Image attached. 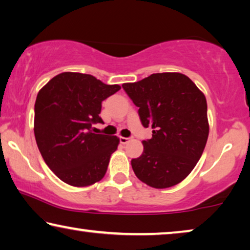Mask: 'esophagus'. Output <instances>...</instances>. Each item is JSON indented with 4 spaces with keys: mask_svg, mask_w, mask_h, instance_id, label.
Here are the masks:
<instances>
[{
    "mask_svg": "<svg viewBox=\"0 0 250 250\" xmlns=\"http://www.w3.org/2000/svg\"><path fill=\"white\" fill-rule=\"evenodd\" d=\"M120 142L122 145H126L128 142H130V138H125V137H120Z\"/></svg>",
    "mask_w": 250,
    "mask_h": 250,
    "instance_id": "esophagus-1",
    "label": "esophagus"
}]
</instances>
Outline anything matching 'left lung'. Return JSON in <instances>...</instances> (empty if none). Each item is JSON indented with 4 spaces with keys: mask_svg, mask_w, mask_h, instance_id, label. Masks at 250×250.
Segmentation results:
<instances>
[{
    "mask_svg": "<svg viewBox=\"0 0 250 250\" xmlns=\"http://www.w3.org/2000/svg\"><path fill=\"white\" fill-rule=\"evenodd\" d=\"M122 88L138 106L152 138L142 141L144 152L131 160L136 176L150 187L179 184L195 168L208 139L207 101L204 93L181 73H153Z\"/></svg>",
    "mask_w": 250,
    "mask_h": 250,
    "instance_id": "left-lung-1",
    "label": "left lung"
}]
</instances>
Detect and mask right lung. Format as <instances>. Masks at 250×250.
I'll list each match as a JSON object with an SVG mask.
<instances>
[{
	"mask_svg": "<svg viewBox=\"0 0 250 250\" xmlns=\"http://www.w3.org/2000/svg\"><path fill=\"white\" fill-rule=\"evenodd\" d=\"M120 89L91 74L63 72L39 91L35 140L47 167L65 184L86 187L104 177L119 139L94 133L93 125L104 124L102 101Z\"/></svg>",
	"mask_w": 250,
	"mask_h": 250,
	"instance_id": "add662e5",
	"label": "right lung"
}]
</instances>
